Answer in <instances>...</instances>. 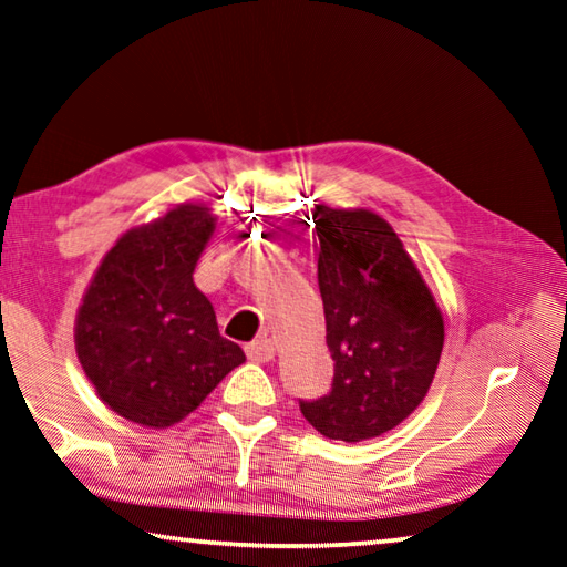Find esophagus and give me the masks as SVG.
I'll list each match as a JSON object with an SVG mask.
<instances>
[{"label": "esophagus", "instance_id": "34e87169", "mask_svg": "<svg viewBox=\"0 0 567 567\" xmlns=\"http://www.w3.org/2000/svg\"><path fill=\"white\" fill-rule=\"evenodd\" d=\"M276 355V344L270 338H260L256 342L248 344V358L256 360V363H268Z\"/></svg>", "mask_w": 567, "mask_h": 567}]
</instances>
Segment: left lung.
Returning a JSON list of instances; mask_svg holds the SVG:
<instances>
[{
    "label": "left lung",
    "instance_id": "left-lung-1",
    "mask_svg": "<svg viewBox=\"0 0 567 567\" xmlns=\"http://www.w3.org/2000/svg\"><path fill=\"white\" fill-rule=\"evenodd\" d=\"M311 219L334 379L327 396L299 406L324 437L373 440L422 404L437 373L445 319L381 215L315 204Z\"/></svg>",
    "mask_w": 567,
    "mask_h": 567
}]
</instances>
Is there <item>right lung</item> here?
I'll return each mask as SVG.
<instances>
[{
    "instance_id": "right-lung-1",
    "label": "right lung",
    "mask_w": 567,
    "mask_h": 567,
    "mask_svg": "<svg viewBox=\"0 0 567 567\" xmlns=\"http://www.w3.org/2000/svg\"><path fill=\"white\" fill-rule=\"evenodd\" d=\"M215 225L207 204H176L127 229L86 286L73 324L79 363L96 396L130 422L174 426L245 363L194 284Z\"/></svg>"
}]
</instances>
